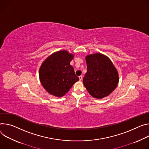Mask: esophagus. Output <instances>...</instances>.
Listing matches in <instances>:
<instances>
[{
    "label": "esophagus",
    "mask_w": 149,
    "mask_h": 149,
    "mask_svg": "<svg viewBox=\"0 0 149 149\" xmlns=\"http://www.w3.org/2000/svg\"><path fill=\"white\" fill-rule=\"evenodd\" d=\"M79 80H80V81H81V80L83 79V76H82V75H80V76H79Z\"/></svg>",
    "instance_id": "1"
}]
</instances>
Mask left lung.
I'll return each mask as SVG.
<instances>
[{"label": "left lung", "mask_w": 149, "mask_h": 149, "mask_svg": "<svg viewBox=\"0 0 149 149\" xmlns=\"http://www.w3.org/2000/svg\"><path fill=\"white\" fill-rule=\"evenodd\" d=\"M87 72L83 83L91 95L97 99L107 96L117 87L119 77L111 61L101 53L86 57Z\"/></svg>", "instance_id": "1"}]
</instances>
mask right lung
<instances>
[{"instance_id": "1", "label": "right lung", "mask_w": 149, "mask_h": 149, "mask_svg": "<svg viewBox=\"0 0 149 149\" xmlns=\"http://www.w3.org/2000/svg\"><path fill=\"white\" fill-rule=\"evenodd\" d=\"M73 58L66 50L59 51L49 56L40 66V82L52 95L62 97L79 80L70 65Z\"/></svg>"}]
</instances>
